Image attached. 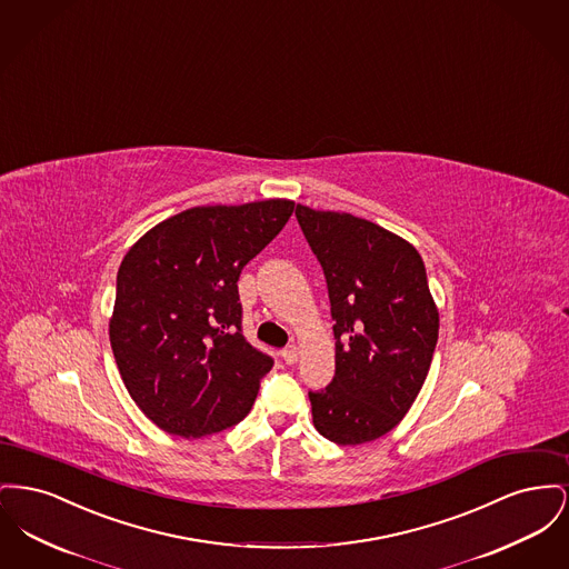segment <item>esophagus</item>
<instances>
[{"label": "esophagus", "instance_id": "obj_1", "mask_svg": "<svg viewBox=\"0 0 569 569\" xmlns=\"http://www.w3.org/2000/svg\"><path fill=\"white\" fill-rule=\"evenodd\" d=\"M280 356H282V359L291 366V363H296L299 359V349L296 345H289L287 349H282V351H280Z\"/></svg>", "mask_w": 569, "mask_h": 569}]
</instances>
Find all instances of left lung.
I'll return each mask as SVG.
<instances>
[{
  "label": "left lung",
  "mask_w": 569,
  "mask_h": 569,
  "mask_svg": "<svg viewBox=\"0 0 569 569\" xmlns=\"http://www.w3.org/2000/svg\"><path fill=\"white\" fill-rule=\"evenodd\" d=\"M328 282L336 375L308 391L315 428L338 446L375 441L400 423L426 381L439 312L418 250L340 211L296 208Z\"/></svg>",
  "instance_id": "obj_1"
}]
</instances>
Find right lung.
<instances>
[{
  "instance_id": "1",
  "label": "right lung",
  "mask_w": 569,
  "mask_h": 569,
  "mask_svg": "<svg viewBox=\"0 0 569 569\" xmlns=\"http://www.w3.org/2000/svg\"><path fill=\"white\" fill-rule=\"evenodd\" d=\"M293 210L287 199L192 208L123 257L111 349L128 393L164 432L199 439L252 409L273 359L241 333L238 280Z\"/></svg>"
}]
</instances>
